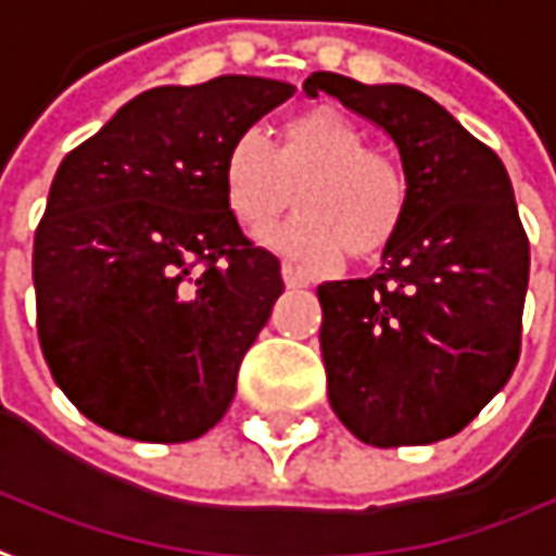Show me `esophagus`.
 <instances>
[{"instance_id":"obj_1","label":"esophagus","mask_w":556,"mask_h":556,"mask_svg":"<svg viewBox=\"0 0 556 556\" xmlns=\"http://www.w3.org/2000/svg\"><path fill=\"white\" fill-rule=\"evenodd\" d=\"M282 279H286V286H292V289H301V286H307V277L298 270L295 264H289V261H282Z\"/></svg>"}]
</instances>
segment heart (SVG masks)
<instances>
[{
	"label": "heart",
	"instance_id": "obj_1",
	"mask_svg": "<svg viewBox=\"0 0 556 556\" xmlns=\"http://www.w3.org/2000/svg\"><path fill=\"white\" fill-rule=\"evenodd\" d=\"M224 197L249 233H264L292 208L298 187L301 215L274 230L267 242L332 267L384 252L406 215V178L391 156L369 150L366 135L336 106H314L282 125L274 147L264 131L245 128L224 153Z\"/></svg>",
	"mask_w": 556,
	"mask_h": 556
}]
</instances>
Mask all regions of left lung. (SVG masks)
I'll return each instance as SVG.
<instances>
[{
	"mask_svg": "<svg viewBox=\"0 0 556 556\" xmlns=\"http://www.w3.org/2000/svg\"><path fill=\"white\" fill-rule=\"evenodd\" d=\"M396 147L406 215L366 279L316 289L329 403L356 440L391 450L455 437L520 359L529 240L502 160L409 86L311 73Z\"/></svg>",
	"mask_w": 556,
	"mask_h": 556,
	"instance_id": "1",
	"label": "left lung"
}]
</instances>
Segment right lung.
<instances>
[{
	"mask_svg": "<svg viewBox=\"0 0 556 556\" xmlns=\"http://www.w3.org/2000/svg\"><path fill=\"white\" fill-rule=\"evenodd\" d=\"M295 86H160L70 150L33 242L39 344L58 388L141 443H187L230 409L282 295L277 255L224 197V153Z\"/></svg>",
	"mask_w": 556,
	"mask_h": 556,
	"instance_id": "right-lung-1",
	"label": "right lung"
}]
</instances>
